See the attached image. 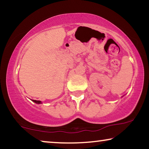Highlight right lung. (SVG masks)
I'll use <instances>...</instances> for the list:
<instances>
[{
  "instance_id": "obj_1",
  "label": "right lung",
  "mask_w": 149,
  "mask_h": 149,
  "mask_svg": "<svg viewBox=\"0 0 149 149\" xmlns=\"http://www.w3.org/2000/svg\"><path fill=\"white\" fill-rule=\"evenodd\" d=\"M33 101L34 102L37 103V104H41V102L40 101V100H33Z\"/></svg>"
}]
</instances>
